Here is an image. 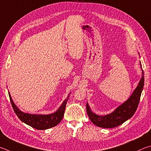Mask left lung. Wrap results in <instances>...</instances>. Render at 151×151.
<instances>
[{
	"mask_svg": "<svg viewBox=\"0 0 151 151\" xmlns=\"http://www.w3.org/2000/svg\"><path fill=\"white\" fill-rule=\"evenodd\" d=\"M140 65L142 76L137 86L133 90L132 94L130 96L129 98L125 102L117 107L113 112L105 116H99L94 114L90 109L88 104V102L86 103L87 114L90 121L94 125L102 128H114L122 125L133 116L138 107L144 86V73L141 62Z\"/></svg>",
	"mask_w": 151,
	"mask_h": 151,
	"instance_id": "8db88e82",
	"label": "left lung"
}]
</instances>
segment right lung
I'll return each instance as SVG.
<instances>
[{"label": "right lung", "mask_w": 151, "mask_h": 151, "mask_svg": "<svg viewBox=\"0 0 151 151\" xmlns=\"http://www.w3.org/2000/svg\"><path fill=\"white\" fill-rule=\"evenodd\" d=\"M70 94V92L66 99L63 102L59 109L54 113L50 114H31L22 111L13 102L12 98L9 92L10 102L12 104L14 111L17 115L18 118L26 124L38 130H45L47 129H50L56 126L61 122L64 116L65 107H66V104L68 98H69Z\"/></svg>", "instance_id": "add662e5"}]
</instances>
